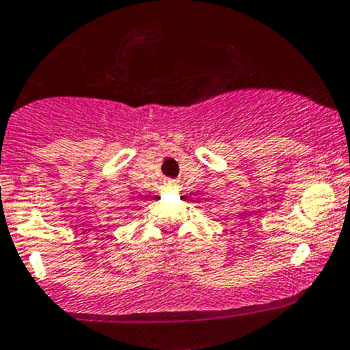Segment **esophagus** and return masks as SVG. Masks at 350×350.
Here are the masks:
<instances>
[{
	"label": "esophagus",
	"instance_id": "obj_1",
	"mask_svg": "<svg viewBox=\"0 0 350 350\" xmlns=\"http://www.w3.org/2000/svg\"><path fill=\"white\" fill-rule=\"evenodd\" d=\"M176 188V183L174 181H165L164 183V189H174Z\"/></svg>",
	"mask_w": 350,
	"mask_h": 350
}]
</instances>
